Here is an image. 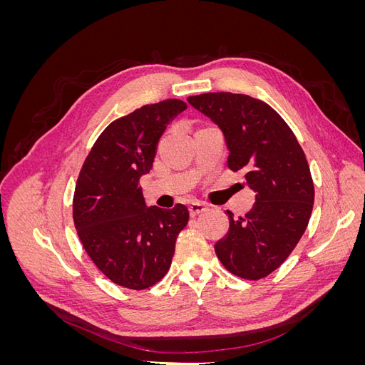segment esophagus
<instances>
[{
	"instance_id": "34e87169",
	"label": "esophagus",
	"mask_w": 365,
	"mask_h": 365,
	"mask_svg": "<svg viewBox=\"0 0 365 365\" xmlns=\"http://www.w3.org/2000/svg\"><path fill=\"white\" fill-rule=\"evenodd\" d=\"M207 210V205L202 204V202H192L189 205V212H190V216H196V215H201L204 213Z\"/></svg>"
}]
</instances>
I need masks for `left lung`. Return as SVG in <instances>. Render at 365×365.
Returning <instances> with one entry per match:
<instances>
[{"label": "left lung", "instance_id": "obj_1", "mask_svg": "<svg viewBox=\"0 0 365 365\" xmlns=\"http://www.w3.org/2000/svg\"><path fill=\"white\" fill-rule=\"evenodd\" d=\"M187 102L222 130L228 168L244 172L256 192L244 217L227 212L230 228L216 242V256L240 279L267 277L288 259L312 213L315 192L304 152L286 121L259 98L207 93Z\"/></svg>", "mask_w": 365, "mask_h": 365}]
</instances>
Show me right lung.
Listing matches in <instances>:
<instances>
[{
    "label": "right lung",
    "instance_id": "add662e5",
    "mask_svg": "<svg viewBox=\"0 0 365 365\" xmlns=\"http://www.w3.org/2000/svg\"><path fill=\"white\" fill-rule=\"evenodd\" d=\"M185 108L169 98L114 120L96 140L76 182L77 236L96 267L128 289H146L168 274L176 237L189 222L182 204L148 207L140 185L163 132Z\"/></svg>",
    "mask_w": 365,
    "mask_h": 365
}]
</instances>
